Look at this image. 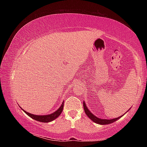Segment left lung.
Wrapping results in <instances>:
<instances>
[{"label":"left lung","instance_id":"1","mask_svg":"<svg viewBox=\"0 0 147 147\" xmlns=\"http://www.w3.org/2000/svg\"><path fill=\"white\" fill-rule=\"evenodd\" d=\"M83 107H84V110H85V112L86 114L88 115V117L90 119L92 120L94 123H97L99 124H111L114 123V121H117V119H119L120 117H121L123 115H121V116L117 118H115V119H100L96 117V116H95L94 115L92 114L91 112H90V111L88 110V109H87L86 106L85 105V103L83 102Z\"/></svg>","mask_w":147,"mask_h":147}]
</instances>
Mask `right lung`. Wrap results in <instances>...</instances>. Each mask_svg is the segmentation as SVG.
<instances>
[{
	"label": "right lung",
	"mask_w": 147,
	"mask_h": 147,
	"mask_svg": "<svg viewBox=\"0 0 147 147\" xmlns=\"http://www.w3.org/2000/svg\"><path fill=\"white\" fill-rule=\"evenodd\" d=\"M63 107H64V102L62 103L61 106L59 107L58 110L54 112V113L49 114V115H38L32 114L30 113H28V112H26L25 111H24L23 109H21L24 112H25V113L28 115H29L30 117H32V119H33L40 121V122H43V123H49V122L54 121V119H55L56 118L59 116V115L61 114V112H62V110H63Z\"/></svg>",
	"instance_id": "obj_1"
}]
</instances>
